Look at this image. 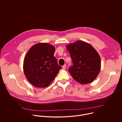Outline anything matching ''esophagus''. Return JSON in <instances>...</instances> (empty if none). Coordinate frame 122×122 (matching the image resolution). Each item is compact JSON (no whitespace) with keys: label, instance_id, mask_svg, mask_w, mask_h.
<instances>
[{"label":"esophagus","instance_id":"1","mask_svg":"<svg viewBox=\"0 0 122 122\" xmlns=\"http://www.w3.org/2000/svg\"><path fill=\"white\" fill-rule=\"evenodd\" d=\"M62 68L63 70H65L66 69V65H64L63 66H62Z\"/></svg>","mask_w":122,"mask_h":122}]
</instances>
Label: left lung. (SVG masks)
<instances>
[{
    "instance_id": "1",
    "label": "left lung",
    "mask_w": 122,
    "mask_h": 122,
    "mask_svg": "<svg viewBox=\"0 0 122 122\" xmlns=\"http://www.w3.org/2000/svg\"><path fill=\"white\" fill-rule=\"evenodd\" d=\"M73 63L69 72L81 84L92 82L101 70V60L96 50L89 44L78 40L66 46Z\"/></svg>"
}]
</instances>
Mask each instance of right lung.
Returning a JSON list of instances; mask_svg holds the SVG:
<instances>
[{"label": "right lung", "mask_w": 122, "mask_h": 122, "mask_svg": "<svg viewBox=\"0 0 122 122\" xmlns=\"http://www.w3.org/2000/svg\"><path fill=\"white\" fill-rule=\"evenodd\" d=\"M55 47L48 43L33 46L24 60L23 71L27 80L36 87L48 86L61 69L53 56Z\"/></svg>", "instance_id": "obj_1"}]
</instances>
